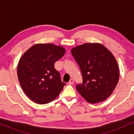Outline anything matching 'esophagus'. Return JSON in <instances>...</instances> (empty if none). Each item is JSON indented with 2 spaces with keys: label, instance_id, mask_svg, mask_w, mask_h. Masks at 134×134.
<instances>
[{
  "label": "esophagus",
  "instance_id": "obj_1",
  "mask_svg": "<svg viewBox=\"0 0 134 134\" xmlns=\"http://www.w3.org/2000/svg\"><path fill=\"white\" fill-rule=\"evenodd\" d=\"M68 84H69V85H71V84H74V80L71 79H70V81H69V82H68Z\"/></svg>",
  "mask_w": 134,
  "mask_h": 134
}]
</instances>
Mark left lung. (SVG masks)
Instances as JSON below:
<instances>
[{"mask_svg": "<svg viewBox=\"0 0 134 134\" xmlns=\"http://www.w3.org/2000/svg\"><path fill=\"white\" fill-rule=\"evenodd\" d=\"M82 76L76 90L87 102L94 104L107 99L119 80V68L114 55L99 43H86L71 50Z\"/></svg>", "mask_w": 134, "mask_h": 134, "instance_id": "left-lung-1", "label": "left lung"}]
</instances>
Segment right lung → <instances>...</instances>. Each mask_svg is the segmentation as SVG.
I'll return each instance as SVG.
<instances>
[{"label": "right lung", "mask_w": 134, "mask_h": 134, "mask_svg": "<svg viewBox=\"0 0 134 134\" xmlns=\"http://www.w3.org/2000/svg\"><path fill=\"white\" fill-rule=\"evenodd\" d=\"M65 53L61 46L35 44L19 59L17 73L23 91L33 102L47 104L60 94L65 83L54 67L55 62Z\"/></svg>", "instance_id": "1"}]
</instances>
